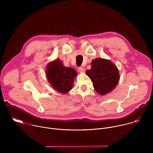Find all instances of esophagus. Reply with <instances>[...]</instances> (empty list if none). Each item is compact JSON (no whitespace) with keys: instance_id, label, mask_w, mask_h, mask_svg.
I'll use <instances>...</instances> for the list:
<instances>
[{"instance_id":"34e87169","label":"esophagus","mask_w":153,"mask_h":153,"mask_svg":"<svg viewBox=\"0 0 153 153\" xmlns=\"http://www.w3.org/2000/svg\"><path fill=\"white\" fill-rule=\"evenodd\" d=\"M78 71L80 73H83L85 71V68L83 67H79L78 68Z\"/></svg>"}]
</instances>
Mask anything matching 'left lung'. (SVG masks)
<instances>
[{"instance_id": "obj_1", "label": "left lung", "mask_w": 153, "mask_h": 153, "mask_svg": "<svg viewBox=\"0 0 153 153\" xmlns=\"http://www.w3.org/2000/svg\"><path fill=\"white\" fill-rule=\"evenodd\" d=\"M95 90L101 95L110 93L119 80V71L110 60L98 58L91 62V68L86 70Z\"/></svg>"}]
</instances>
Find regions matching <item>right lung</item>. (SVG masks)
<instances>
[{"instance_id":"obj_1","label":"right lung","mask_w":153,"mask_h":153,"mask_svg":"<svg viewBox=\"0 0 153 153\" xmlns=\"http://www.w3.org/2000/svg\"><path fill=\"white\" fill-rule=\"evenodd\" d=\"M47 77L53 88L65 94L71 90L77 72L71 68L63 65L59 59L50 62L47 68Z\"/></svg>"}]
</instances>
